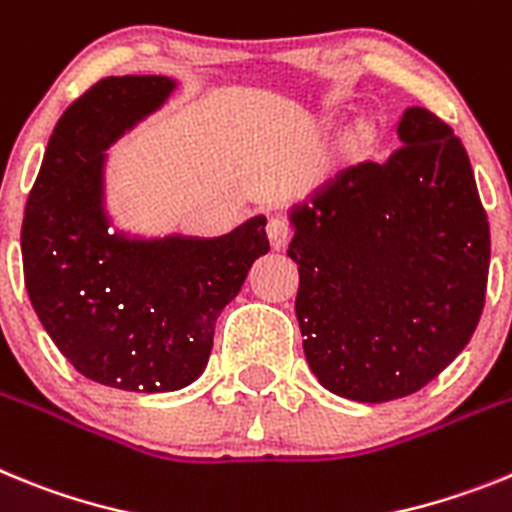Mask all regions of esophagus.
<instances>
[{
  "instance_id": "obj_1",
  "label": "esophagus",
  "mask_w": 512,
  "mask_h": 512,
  "mask_svg": "<svg viewBox=\"0 0 512 512\" xmlns=\"http://www.w3.org/2000/svg\"><path fill=\"white\" fill-rule=\"evenodd\" d=\"M268 239L273 244V250H283L291 239V224L286 216H270L268 219Z\"/></svg>"
}]
</instances>
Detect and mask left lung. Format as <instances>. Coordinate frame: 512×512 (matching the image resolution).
<instances>
[{
    "instance_id": "obj_1",
    "label": "left lung",
    "mask_w": 512,
    "mask_h": 512,
    "mask_svg": "<svg viewBox=\"0 0 512 512\" xmlns=\"http://www.w3.org/2000/svg\"><path fill=\"white\" fill-rule=\"evenodd\" d=\"M386 162L337 172L293 208L304 353L353 402L415 394L466 348L484 309L490 224L451 126L410 108Z\"/></svg>"
}]
</instances>
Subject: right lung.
Here are the masks:
<instances>
[{"mask_svg":"<svg viewBox=\"0 0 512 512\" xmlns=\"http://www.w3.org/2000/svg\"><path fill=\"white\" fill-rule=\"evenodd\" d=\"M170 77H105L71 102L46 146L22 219L35 314L66 361L97 384L177 391L203 373L213 324L270 250L265 216L216 239L110 234L105 149L162 105Z\"/></svg>","mask_w":512,"mask_h":512,"instance_id":"1","label":"right lung"}]
</instances>
